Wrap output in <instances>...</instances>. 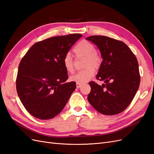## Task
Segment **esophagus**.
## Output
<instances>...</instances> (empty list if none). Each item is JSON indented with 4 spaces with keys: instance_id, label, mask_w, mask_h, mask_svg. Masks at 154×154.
<instances>
[{
    "instance_id": "34e87169",
    "label": "esophagus",
    "mask_w": 154,
    "mask_h": 154,
    "mask_svg": "<svg viewBox=\"0 0 154 154\" xmlns=\"http://www.w3.org/2000/svg\"><path fill=\"white\" fill-rule=\"evenodd\" d=\"M82 85V84H81V83H76V87L77 88H80L81 87Z\"/></svg>"
}]
</instances>
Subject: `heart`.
I'll return each mask as SVG.
<instances>
[{
	"label": "heart",
	"mask_w": 154,
	"mask_h": 154,
	"mask_svg": "<svg viewBox=\"0 0 154 154\" xmlns=\"http://www.w3.org/2000/svg\"><path fill=\"white\" fill-rule=\"evenodd\" d=\"M73 52L77 57H85L84 67L86 68L71 76L70 80L79 83H85L94 76L95 70L94 68L100 67L101 58L96 53L95 45L87 40H82L78 42L73 48ZM63 65L67 72H73L74 60L70 53H67L64 56Z\"/></svg>",
	"instance_id": "obj_1"
}]
</instances>
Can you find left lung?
<instances>
[{
	"instance_id": "obj_1",
	"label": "left lung",
	"mask_w": 154,
	"mask_h": 154,
	"mask_svg": "<svg viewBox=\"0 0 154 154\" xmlns=\"http://www.w3.org/2000/svg\"><path fill=\"white\" fill-rule=\"evenodd\" d=\"M99 48L103 58L96 78L104 81L99 85L94 82L88 95L90 104L100 113L112 116L127 108L140 84V74L136 57L123 42L108 36L87 37Z\"/></svg>"
}]
</instances>
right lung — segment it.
Returning a JSON list of instances; mask_svg holds the SVG:
<instances>
[{
    "mask_svg": "<svg viewBox=\"0 0 154 154\" xmlns=\"http://www.w3.org/2000/svg\"><path fill=\"white\" fill-rule=\"evenodd\" d=\"M81 34L53 36L38 42L20 62L16 80L18 97L28 112L49 119L61 112L76 87L68 79L63 58Z\"/></svg>",
    "mask_w": 154,
    "mask_h": 154,
    "instance_id": "1",
    "label": "right lung"
}]
</instances>
